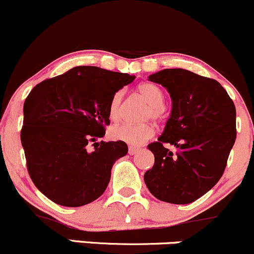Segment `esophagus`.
<instances>
[{
	"mask_svg": "<svg viewBox=\"0 0 254 254\" xmlns=\"http://www.w3.org/2000/svg\"><path fill=\"white\" fill-rule=\"evenodd\" d=\"M138 151H139L138 147H133V146H130L129 149H128V153H129V155H135V153L138 152Z\"/></svg>",
	"mask_w": 254,
	"mask_h": 254,
	"instance_id": "1",
	"label": "esophagus"
}]
</instances>
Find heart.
Listing matches in <instances>:
<instances>
[{"label": "heart", "mask_w": 254, "mask_h": 254, "mask_svg": "<svg viewBox=\"0 0 254 254\" xmlns=\"http://www.w3.org/2000/svg\"><path fill=\"white\" fill-rule=\"evenodd\" d=\"M138 95L149 104L146 118L161 119L164 115V93L158 86L151 84V82H144L138 86ZM122 96H124L122 91H118L110 101L109 118L113 121L120 119ZM153 133L155 130L150 125L122 124L110 128V136L114 140L124 141L128 145H133V146H140L150 138H152Z\"/></svg>", "instance_id": "obj_1"}]
</instances>
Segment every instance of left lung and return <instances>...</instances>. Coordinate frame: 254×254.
I'll list each match as a JSON object with an SVG mask.
<instances>
[{
  "instance_id": "8db88e82",
  "label": "left lung",
  "mask_w": 254,
  "mask_h": 254,
  "mask_svg": "<svg viewBox=\"0 0 254 254\" xmlns=\"http://www.w3.org/2000/svg\"><path fill=\"white\" fill-rule=\"evenodd\" d=\"M172 98V113L158 140L147 145L155 164L144 175L156 198L190 204L217 184L236 138V110L218 81L181 68L149 75ZM177 147L173 154L164 146Z\"/></svg>"
}]
</instances>
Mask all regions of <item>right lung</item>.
Instances as JSON below:
<instances>
[{
	"mask_svg": "<svg viewBox=\"0 0 254 254\" xmlns=\"http://www.w3.org/2000/svg\"><path fill=\"white\" fill-rule=\"evenodd\" d=\"M134 79L79 65L36 85L27 96L21 144L33 184L51 201L76 207L103 194L114 163L127 155L128 146L97 139L110 124L113 96Z\"/></svg>",
	"mask_w": 254,
	"mask_h": 254,
	"instance_id": "right-lung-1",
	"label": "right lung"
}]
</instances>
